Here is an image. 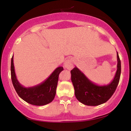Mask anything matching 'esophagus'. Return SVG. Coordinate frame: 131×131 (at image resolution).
I'll list each match as a JSON object with an SVG mask.
<instances>
[{
  "label": "esophagus",
  "mask_w": 131,
  "mask_h": 131,
  "mask_svg": "<svg viewBox=\"0 0 131 131\" xmlns=\"http://www.w3.org/2000/svg\"><path fill=\"white\" fill-rule=\"evenodd\" d=\"M73 60L72 58H69L65 61L64 63V67L68 70H71L73 68Z\"/></svg>",
  "instance_id": "34e87169"
}]
</instances>
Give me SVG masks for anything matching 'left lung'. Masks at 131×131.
<instances>
[{
  "mask_svg": "<svg viewBox=\"0 0 131 131\" xmlns=\"http://www.w3.org/2000/svg\"><path fill=\"white\" fill-rule=\"evenodd\" d=\"M117 71L113 80L107 85H98L91 82L77 67L71 70V79L75 96L79 101L86 105L96 106L105 103L111 98L119 83L121 62L117 52Z\"/></svg>",
  "mask_w": 131,
  "mask_h": 131,
  "instance_id": "left-lung-1",
  "label": "left lung"
}]
</instances>
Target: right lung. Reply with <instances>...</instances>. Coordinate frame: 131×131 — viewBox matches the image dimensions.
I'll use <instances>...</instances> for the list:
<instances>
[{"mask_svg":"<svg viewBox=\"0 0 131 131\" xmlns=\"http://www.w3.org/2000/svg\"><path fill=\"white\" fill-rule=\"evenodd\" d=\"M63 67H57L46 79L39 85L32 87H24L17 80L14 65L13 56L11 59L10 73L12 84L19 97L30 104L44 105L53 101L56 94L60 73Z\"/></svg>","mask_w":131,"mask_h":131,"instance_id":"right-lung-1","label":"right lung"}]
</instances>
